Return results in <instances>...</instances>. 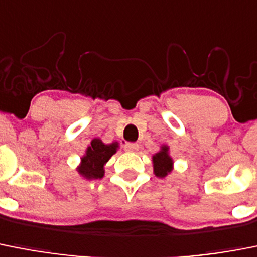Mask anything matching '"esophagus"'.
Instances as JSON below:
<instances>
[{
    "label": "esophagus",
    "instance_id": "esophagus-1",
    "mask_svg": "<svg viewBox=\"0 0 257 257\" xmlns=\"http://www.w3.org/2000/svg\"><path fill=\"white\" fill-rule=\"evenodd\" d=\"M138 149H139V144H136V143H127V144H124V150H126V152L135 153L138 152Z\"/></svg>",
    "mask_w": 257,
    "mask_h": 257
}]
</instances>
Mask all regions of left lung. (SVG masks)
Wrapping results in <instances>:
<instances>
[{"mask_svg":"<svg viewBox=\"0 0 257 257\" xmlns=\"http://www.w3.org/2000/svg\"><path fill=\"white\" fill-rule=\"evenodd\" d=\"M154 173L158 177H166L168 172L172 171V159L168 155V148L162 147V150L153 157Z\"/></svg>","mask_w":257,"mask_h":257,"instance_id":"obj_1","label":"left lung"}]
</instances>
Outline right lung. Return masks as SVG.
<instances>
[{
    "label": "right lung",
    "instance_id": "obj_1",
    "mask_svg": "<svg viewBox=\"0 0 257 257\" xmlns=\"http://www.w3.org/2000/svg\"><path fill=\"white\" fill-rule=\"evenodd\" d=\"M117 143L105 145L103 144L102 140L94 139L91 141V145L86 150V155H84L81 159V167L79 172L86 178H102L104 175V164L109 161L117 149Z\"/></svg>",
    "mask_w": 257,
    "mask_h": 257
}]
</instances>
